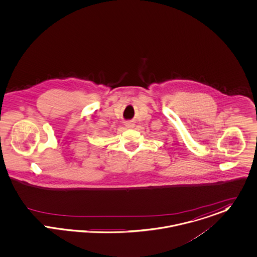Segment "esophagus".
<instances>
[{"instance_id":"esophagus-1","label":"esophagus","mask_w":257,"mask_h":257,"mask_svg":"<svg viewBox=\"0 0 257 257\" xmlns=\"http://www.w3.org/2000/svg\"><path fill=\"white\" fill-rule=\"evenodd\" d=\"M125 125H126V127H127V128H133L135 124H134V123H132V122H127Z\"/></svg>"}]
</instances>
